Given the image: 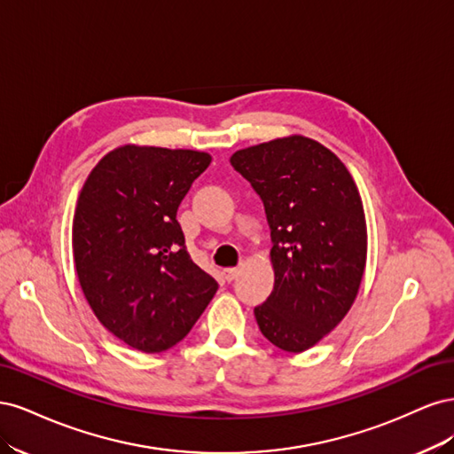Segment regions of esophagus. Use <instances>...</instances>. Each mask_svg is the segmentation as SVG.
<instances>
[{
	"label": "esophagus",
	"instance_id": "esophagus-1",
	"mask_svg": "<svg viewBox=\"0 0 454 454\" xmlns=\"http://www.w3.org/2000/svg\"><path fill=\"white\" fill-rule=\"evenodd\" d=\"M223 274H225V280L227 282H231V280H235L239 274H240V267H231V269H225L223 270Z\"/></svg>",
	"mask_w": 454,
	"mask_h": 454
}]
</instances>
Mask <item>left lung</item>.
<instances>
[{"label": "left lung", "instance_id": "1", "mask_svg": "<svg viewBox=\"0 0 454 454\" xmlns=\"http://www.w3.org/2000/svg\"><path fill=\"white\" fill-rule=\"evenodd\" d=\"M232 168L263 200L274 287L254 309L274 347L305 352L339 325L358 295L367 259L362 197L320 142L287 136L239 149Z\"/></svg>", "mask_w": 454, "mask_h": 454}]
</instances>
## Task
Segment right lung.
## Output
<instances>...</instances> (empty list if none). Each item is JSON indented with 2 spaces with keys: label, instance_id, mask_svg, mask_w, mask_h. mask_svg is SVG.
I'll use <instances>...</instances> for the list:
<instances>
[{
  "label": "right lung",
  "instance_id": "right-lung-1",
  "mask_svg": "<svg viewBox=\"0 0 454 454\" xmlns=\"http://www.w3.org/2000/svg\"><path fill=\"white\" fill-rule=\"evenodd\" d=\"M210 160L204 151L127 144L98 160L79 193L72 246L81 290L109 333L145 354L180 342L217 292L176 219Z\"/></svg>",
  "mask_w": 454,
  "mask_h": 454
}]
</instances>
